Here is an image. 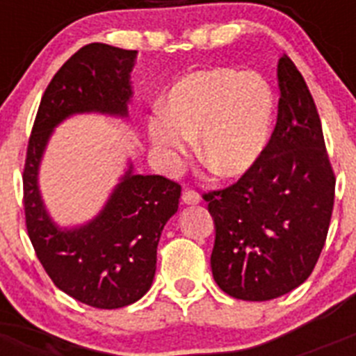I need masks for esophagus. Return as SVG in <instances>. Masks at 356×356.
Instances as JSON below:
<instances>
[{"instance_id": "34e87169", "label": "esophagus", "mask_w": 356, "mask_h": 356, "mask_svg": "<svg viewBox=\"0 0 356 356\" xmlns=\"http://www.w3.org/2000/svg\"><path fill=\"white\" fill-rule=\"evenodd\" d=\"M181 201H184L185 205H197L201 201V196L193 188H185L184 193H181Z\"/></svg>"}]
</instances>
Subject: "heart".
Here are the masks:
<instances>
[{
	"label": "heart",
	"instance_id": "b5f03b06",
	"mask_svg": "<svg viewBox=\"0 0 356 356\" xmlns=\"http://www.w3.org/2000/svg\"><path fill=\"white\" fill-rule=\"evenodd\" d=\"M275 94L257 72L200 69L172 85L165 114L149 119V137L168 156L187 153L200 137V159L216 176L246 175L271 139Z\"/></svg>",
	"mask_w": 356,
	"mask_h": 356
}]
</instances>
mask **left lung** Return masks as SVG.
<instances>
[{"label":"left lung","instance_id":"1","mask_svg":"<svg viewBox=\"0 0 356 356\" xmlns=\"http://www.w3.org/2000/svg\"><path fill=\"white\" fill-rule=\"evenodd\" d=\"M278 85V119L259 162L234 185L203 194L216 225L213 280L244 301L275 300L312 275L335 197L316 103L287 55Z\"/></svg>","mask_w":356,"mask_h":356}]
</instances>
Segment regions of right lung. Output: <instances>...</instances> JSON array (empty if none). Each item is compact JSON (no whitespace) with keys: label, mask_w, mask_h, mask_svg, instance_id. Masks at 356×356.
<instances>
[{"label":"right lung","mask_w":356,"mask_h":356,"mask_svg":"<svg viewBox=\"0 0 356 356\" xmlns=\"http://www.w3.org/2000/svg\"><path fill=\"white\" fill-rule=\"evenodd\" d=\"M134 49L92 42L62 65L40 99L28 140L23 172L28 237L53 284L80 303L121 308L149 291L156 246L169 217L178 210L181 187L160 175H134L131 165L92 221L62 229L40 200L37 175L49 135L72 114L128 115Z\"/></svg>","instance_id":"obj_1"}]
</instances>
